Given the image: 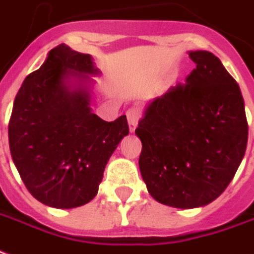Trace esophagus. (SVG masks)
<instances>
[{
    "instance_id": "1",
    "label": "esophagus",
    "mask_w": 254,
    "mask_h": 254,
    "mask_svg": "<svg viewBox=\"0 0 254 254\" xmlns=\"http://www.w3.org/2000/svg\"><path fill=\"white\" fill-rule=\"evenodd\" d=\"M127 124H129V129L130 131H134L137 124L140 121L141 113H140V108L137 105L130 106L127 112Z\"/></svg>"
}]
</instances>
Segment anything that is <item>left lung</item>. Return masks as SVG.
Returning <instances> with one entry per match:
<instances>
[{"mask_svg":"<svg viewBox=\"0 0 254 254\" xmlns=\"http://www.w3.org/2000/svg\"><path fill=\"white\" fill-rule=\"evenodd\" d=\"M189 57L196 67L185 84L153 100L135 129L150 196L181 209L216 200L235 177L248 142L239 84L210 52Z\"/></svg>","mask_w":254,"mask_h":254,"instance_id":"obj_1","label":"left lung"}]
</instances>
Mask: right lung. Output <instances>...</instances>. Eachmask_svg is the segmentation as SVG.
Listing matches in <instances>:
<instances>
[{
  "label": "right lung",
  "instance_id": "right-lung-1",
  "mask_svg": "<svg viewBox=\"0 0 254 254\" xmlns=\"http://www.w3.org/2000/svg\"><path fill=\"white\" fill-rule=\"evenodd\" d=\"M97 73L89 54L61 44L15 96L7 129L11 158L42 204L70 209L92 201L110 156L129 134L127 116L106 123L92 113L84 82ZM70 75L80 81L75 89L64 85Z\"/></svg>",
  "mask_w": 254,
  "mask_h": 254
}]
</instances>
